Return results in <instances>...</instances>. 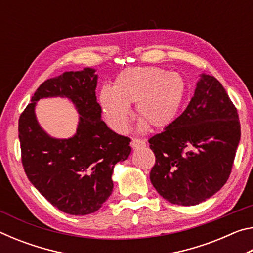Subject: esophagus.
Listing matches in <instances>:
<instances>
[{
    "mask_svg": "<svg viewBox=\"0 0 253 253\" xmlns=\"http://www.w3.org/2000/svg\"><path fill=\"white\" fill-rule=\"evenodd\" d=\"M130 145H131L132 148L137 149V148H140V147H145V146H146V142H145V140H143V139L134 138V139H131Z\"/></svg>",
    "mask_w": 253,
    "mask_h": 253,
    "instance_id": "obj_1",
    "label": "esophagus"
}]
</instances>
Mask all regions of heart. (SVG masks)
Returning <instances> with one entry per match:
<instances>
[{
    "mask_svg": "<svg viewBox=\"0 0 253 253\" xmlns=\"http://www.w3.org/2000/svg\"><path fill=\"white\" fill-rule=\"evenodd\" d=\"M185 84L176 72L155 67L127 68L115 79L113 87L101 88L99 102L105 118L117 131L126 129L130 107L135 104L139 128L148 125L164 128L176 118L181 108Z\"/></svg>",
    "mask_w": 253,
    "mask_h": 253,
    "instance_id": "obj_1",
    "label": "heart"
}]
</instances>
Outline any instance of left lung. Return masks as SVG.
I'll return each instance as SVG.
<instances>
[{"label": "left lung", "mask_w": 253, "mask_h": 253, "mask_svg": "<svg viewBox=\"0 0 253 253\" xmlns=\"http://www.w3.org/2000/svg\"><path fill=\"white\" fill-rule=\"evenodd\" d=\"M240 137L237 108L223 85L201 74L186 109L148 140L156 157L153 186L173 204L204 202L228 181Z\"/></svg>", "instance_id": "8db88e82"}]
</instances>
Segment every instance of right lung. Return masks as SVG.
I'll list each match as a JSON object with an SVG mask.
<instances>
[{
	"mask_svg": "<svg viewBox=\"0 0 253 253\" xmlns=\"http://www.w3.org/2000/svg\"><path fill=\"white\" fill-rule=\"evenodd\" d=\"M98 75L93 68L66 71L45 80L19 119V139L25 174L53 207L71 215L96 212L114 188L113 172L129 156L128 137L109 129L97 102ZM67 97L80 114L74 136L55 139L41 127L36 102Z\"/></svg>",
	"mask_w": 253,
	"mask_h": 253,
	"instance_id": "add662e5",
	"label": "right lung"
}]
</instances>
